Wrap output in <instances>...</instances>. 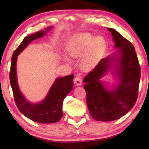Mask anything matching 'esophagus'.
I'll return each instance as SVG.
<instances>
[{"label": "esophagus", "instance_id": "1", "mask_svg": "<svg viewBox=\"0 0 149 149\" xmlns=\"http://www.w3.org/2000/svg\"><path fill=\"white\" fill-rule=\"evenodd\" d=\"M74 84H75V85H77V86H79V85H81L82 84V79L79 75H77V76L75 77Z\"/></svg>", "mask_w": 149, "mask_h": 149}]
</instances>
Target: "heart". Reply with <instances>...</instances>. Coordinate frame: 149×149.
Masks as SVG:
<instances>
[{
  "label": "heart",
  "mask_w": 149,
  "mask_h": 149,
  "mask_svg": "<svg viewBox=\"0 0 149 149\" xmlns=\"http://www.w3.org/2000/svg\"><path fill=\"white\" fill-rule=\"evenodd\" d=\"M88 47V49L87 48ZM106 42L102 37H93L87 33L75 35L70 41L68 52L70 56L79 57L88 50L83 58L82 64L85 69H91L99 62L104 54Z\"/></svg>",
  "instance_id": "heart-1"
}]
</instances>
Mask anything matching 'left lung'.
<instances>
[{
	"mask_svg": "<svg viewBox=\"0 0 149 149\" xmlns=\"http://www.w3.org/2000/svg\"><path fill=\"white\" fill-rule=\"evenodd\" d=\"M107 29L112 33L114 48L119 49L113 56L100 60L84 79L90 115L102 122L119 119L132 109L137 99L141 78L140 65L133 45L115 29ZM114 63L117 64L114 66L119 84L110 91L101 79Z\"/></svg>",
	"mask_w": 149,
	"mask_h": 149,
	"instance_id": "1",
	"label": "left lung"
}]
</instances>
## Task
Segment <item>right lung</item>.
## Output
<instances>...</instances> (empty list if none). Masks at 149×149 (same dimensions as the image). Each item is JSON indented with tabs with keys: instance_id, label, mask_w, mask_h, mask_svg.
I'll list each match as a JSON object with an SVG mask.
<instances>
[{
	"instance_id": "1",
	"label": "right lung",
	"mask_w": 149,
	"mask_h": 149,
	"mask_svg": "<svg viewBox=\"0 0 149 149\" xmlns=\"http://www.w3.org/2000/svg\"><path fill=\"white\" fill-rule=\"evenodd\" d=\"M51 27H49L45 31L37 32L25 37L12 54L10 71V82L17 108L29 119L41 123H55L61 119L63 116V100L73 89L74 75L57 78L45 99L38 104H33L27 101L19 91L17 82L16 61L17 55L23 51L30 42L44 36Z\"/></svg>"
}]
</instances>
